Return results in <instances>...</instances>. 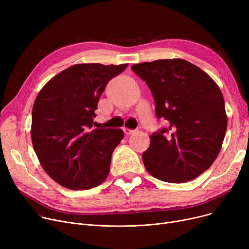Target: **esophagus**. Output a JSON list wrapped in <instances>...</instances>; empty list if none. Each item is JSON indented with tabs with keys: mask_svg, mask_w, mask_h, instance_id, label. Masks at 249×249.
<instances>
[{
	"mask_svg": "<svg viewBox=\"0 0 249 249\" xmlns=\"http://www.w3.org/2000/svg\"><path fill=\"white\" fill-rule=\"evenodd\" d=\"M124 132H125V134H126V135H130V134H132V133H134L135 131H134V130H132V129H128V128H124Z\"/></svg>",
	"mask_w": 249,
	"mask_h": 249,
	"instance_id": "34e87169",
	"label": "esophagus"
}]
</instances>
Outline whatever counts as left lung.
Here are the masks:
<instances>
[{
	"label": "left lung",
	"mask_w": 249,
	"mask_h": 249,
	"mask_svg": "<svg viewBox=\"0 0 249 249\" xmlns=\"http://www.w3.org/2000/svg\"><path fill=\"white\" fill-rule=\"evenodd\" d=\"M131 69L150 89L156 116L168 123L150 135L149 148L142 154L147 172L174 184L198 178L217 159L226 133L220 88L197 65L180 58L142 62Z\"/></svg>",
	"instance_id": "obj_1"
}]
</instances>
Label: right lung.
<instances>
[{
  "mask_svg": "<svg viewBox=\"0 0 249 249\" xmlns=\"http://www.w3.org/2000/svg\"><path fill=\"white\" fill-rule=\"evenodd\" d=\"M128 64H74L39 91L32 109L31 139L46 174L71 190H89L107 178L121 129H93L99 99Z\"/></svg>",
  "mask_w": 249,
  "mask_h": 249,
  "instance_id": "add662e5",
  "label": "right lung"
}]
</instances>
